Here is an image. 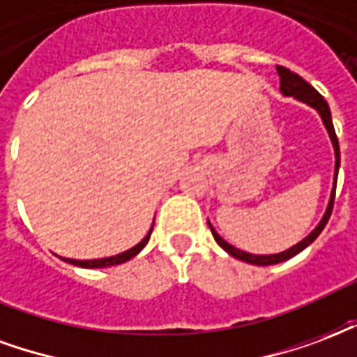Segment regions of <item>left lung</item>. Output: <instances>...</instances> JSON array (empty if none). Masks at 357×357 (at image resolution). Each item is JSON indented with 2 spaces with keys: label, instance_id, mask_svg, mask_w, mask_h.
Here are the masks:
<instances>
[{
  "label": "left lung",
  "instance_id": "8db88e82",
  "mask_svg": "<svg viewBox=\"0 0 357 357\" xmlns=\"http://www.w3.org/2000/svg\"><path fill=\"white\" fill-rule=\"evenodd\" d=\"M278 74H280V89L285 96H295L298 100H303V102L310 104L312 108H316L319 112V116L324 119V125L327 127V132H329V137L333 140V146H335V184H333V192H331V199H329V205H327V211H325L324 218L319 220V225L316 226V230H312L310 236H306L303 241H298L296 245H293L287 251H283V253L278 255H251L245 253V251H239L234 245H230L228 241L220 238L217 232H215V228L209 225L211 232H213V238L217 239V243L222 249H225L226 253L232 255L234 259H239V261L249 262V264H255V266H270V264H278V262H283L291 259V257H295L298 255L303 249L310 245L312 241L321 234V230L327 225V220L331 217V211H333V204H335V190H337V175H339V167H340V150H339V139H337V132H335V127H333V119H331V110H329V104L325 100L324 96L319 95L314 87H312L310 83L304 82L303 77L295 72H291L285 66H278Z\"/></svg>",
  "mask_w": 357,
  "mask_h": 357
}]
</instances>
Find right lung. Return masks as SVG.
Masks as SVG:
<instances>
[{"label":"right lung","instance_id":"add662e5","mask_svg":"<svg viewBox=\"0 0 357 357\" xmlns=\"http://www.w3.org/2000/svg\"><path fill=\"white\" fill-rule=\"evenodd\" d=\"M150 234H152V228H150V232L146 234V238L142 239L140 243H137L135 247H131L129 251H125V253H119L116 257H108V259H95V261H74V259H62V261L70 262V264H75V266H82V268H106V266H114V264H121V262H127L129 259H132L135 255H139L144 245L148 243V239H150Z\"/></svg>","mask_w":357,"mask_h":357}]
</instances>
